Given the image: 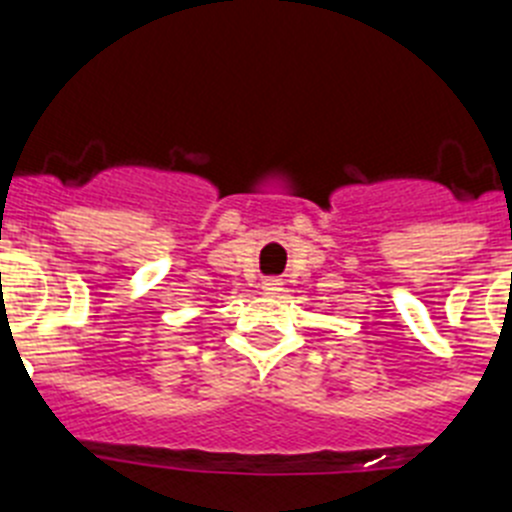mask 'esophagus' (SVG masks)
<instances>
[{
    "mask_svg": "<svg viewBox=\"0 0 512 512\" xmlns=\"http://www.w3.org/2000/svg\"><path fill=\"white\" fill-rule=\"evenodd\" d=\"M281 286L283 283L278 281V278H265V281H262V291L265 293H278L281 291Z\"/></svg>",
    "mask_w": 512,
    "mask_h": 512,
    "instance_id": "esophagus-1",
    "label": "esophagus"
}]
</instances>
